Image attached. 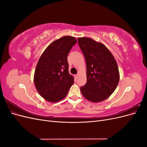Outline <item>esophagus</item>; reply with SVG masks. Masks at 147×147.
I'll return each mask as SVG.
<instances>
[{
    "label": "esophagus",
    "mask_w": 147,
    "mask_h": 147,
    "mask_svg": "<svg viewBox=\"0 0 147 147\" xmlns=\"http://www.w3.org/2000/svg\"><path fill=\"white\" fill-rule=\"evenodd\" d=\"M78 75H79L78 74H77V75H75V78H76V79H77V78H78Z\"/></svg>",
    "instance_id": "34e87169"
}]
</instances>
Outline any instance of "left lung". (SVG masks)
I'll return each mask as SVG.
<instances>
[{"label":"left lung","mask_w":147,"mask_h":147,"mask_svg":"<svg viewBox=\"0 0 147 147\" xmlns=\"http://www.w3.org/2000/svg\"><path fill=\"white\" fill-rule=\"evenodd\" d=\"M78 42L86 63L87 82L81 86V92L88 100L103 101L118 86L119 74L116 60L104 45L92 38H78Z\"/></svg>","instance_id":"1"}]
</instances>
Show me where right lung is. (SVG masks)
I'll return each mask as SVG.
<instances>
[{"label":"right lung","instance_id":"obj_1","mask_svg":"<svg viewBox=\"0 0 147 147\" xmlns=\"http://www.w3.org/2000/svg\"><path fill=\"white\" fill-rule=\"evenodd\" d=\"M77 42L74 37L64 36L52 42L40 57L34 84L39 94L49 102L63 99L74 83L69 73L67 56Z\"/></svg>","mask_w":147,"mask_h":147}]
</instances>
